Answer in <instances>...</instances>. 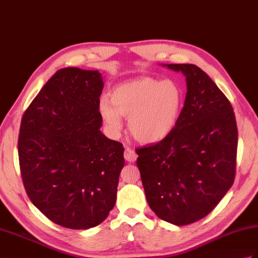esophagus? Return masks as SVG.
<instances>
[{
  "instance_id": "34e87169",
  "label": "esophagus",
  "mask_w": 258,
  "mask_h": 258,
  "mask_svg": "<svg viewBox=\"0 0 258 258\" xmlns=\"http://www.w3.org/2000/svg\"><path fill=\"white\" fill-rule=\"evenodd\" d=\"M124 158L126 161H130V163H134L137 158V155L134 152V149H132L130 147H126L124 151Z\"/></svg>"
}]
</instances>
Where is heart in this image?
<instances>
[{
    "label": "heart",
    "mask_w": 258,
    "mask_h": 258,
    "mask_svg": "<svg viewBox=\"0 0 258 258\" xmlns=\"http://www.w3.org/2000/svg\"><path fill=\"white\" fill-rule=\"evenodd\" d=\"M182 104V91L176 82L146 77L115 87L111 102L102 98L99 110L112 133L121 131L123 116L128 119L131 133L137 141L153 144L170 134Z\"/></svg>",
    "instance_id": "obj_1"
}]
</instances>
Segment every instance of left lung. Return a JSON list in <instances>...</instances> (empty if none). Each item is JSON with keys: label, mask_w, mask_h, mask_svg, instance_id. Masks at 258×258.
<instances>
[{"label": "left lung", "mask_w": 258, "mask_h": 258, "mask_svg": "<svg viewBox=\"0 0 258 258\" xmlns=\"http://www.w3.org/2000/svg\"><path fill=\"white\" fill-rule=\"evenodd\" d=\"M187 82L176 126L163 141L136 149L146 199L175 225L199 221L218 206L235 178L237 126L230 101L191 63L164 64Z\"/></svg>", "instance_id": "1"}]
</instances>
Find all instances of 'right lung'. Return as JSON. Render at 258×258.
I'll list each match as a JSON object with an SVG mask.
<instances>
[{"label": "right lung", "instance_id": "add662e5", "mask_svg": "<svg viewBox=\"0 0 258 258\" xmlns=\"http://www.w3.org/2000/svg\"><path fill=\"white\" fill-rule=\"evenodd\" d=\"M103 80L98 70H58L24 112L19 159L33 205L53 223L94 227L116 201L124 147L100 127Z\"/></svg>", "mask_w": 258, "mask_h": 258}]
</instances>
